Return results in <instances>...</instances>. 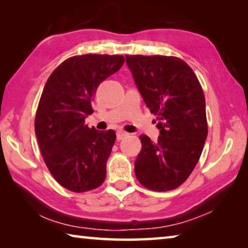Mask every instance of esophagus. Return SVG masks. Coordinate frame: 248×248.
I'll return each mask as SVG.
<instances>
[{"instance_id":"34e87169","label":"esophagus","mask_w":248,"mask_h":248,"mask_svg":"<svg viewBox=\"0 0 248 248\" xmlns=\"http://www.w3.org/2000/svg\"><path fill=\"white\" fill-rule=\"evenodd\" d=\"M128 136V133L127 132H124V131H117V140H121V139H124V137H127Z\"/></svg>"}]
</instances>
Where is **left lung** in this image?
I'll list each match as a JSON object with an SVG mask.
<instances>
[{"instance_id":"left-lung-1","label":"left lung","mask_w":248,"mask_h":248,"mask_svg":"<svg viewBox=\"0 0 248 248\" xmlns=\"http://www.w3.org/2000/svg\"><path fill=\"white\" fill-rule=\"evenodd\" d=\"M125 63L159 130L155 143L140 137L136 176L149 189H175L194 170L208 136L202 89L190 66L176 57L125 56Z\"/></svg>"}]
</instances>
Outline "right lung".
Here are the masks:
<instances>
[{
    "label": "right lung",
    "mask_w": 248,
    "mask_h": 248,
    "mask_svg": "<svg viewBox=\"0 0 248 248\" xmlns=\"http://www.w3.org/2000/svg\"><path fill=\"white\" fill-rule=\"evenodd\" d=\"M123 56L83 54L68 59L50 75L35 118V132L50 173L66 189L89 191L106 178V163L116 140L114 130L85 124L104 79L116 73Z\"/></svg>",
    "instance_id": "right-lung-1"
}]
</instances>
